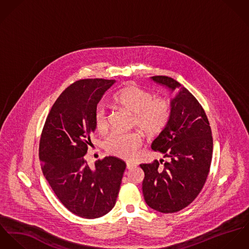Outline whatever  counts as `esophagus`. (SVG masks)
<instances>
[{"label":"esophagus","mask_w":249,"mask_h":249,"mask_svg":"<svg viewBox=\"0 0 249 249\" xmlns=\"http://www.w3.org/2000/svg\"><path fill=\"white\" fill-rule=\"evenodd\" d=\"M126 164H127V168L128 169H132V168H134L136 166L134 163H131V162H127Z\"/></svg>","instance_id":"obj_1"}]
</instances>
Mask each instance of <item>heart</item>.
<instances>
[{
    "label": "heart",
    "mask_w": 249,
    "mask_h": 249,
    "mask_svg": "<svg viewBox=\"0 0 249 249\" xmlns=\"http://www.w3.org/2000/svg\"><path fill=\"white\" fill-rule=\"evenodd\" d=\"M114 106L133 114V125L146 136L156 137L165 130L171 118L170 103L154 95L136 84H128L118 89L111 97ZM96 131L105 135L109 130V117L103 107L94 112ZM143 138L139 132L127 134L115 133L106 141V149L112 156L132 160L142 146Z\"/></svg>",
    "instance_id": "1"
}]
</instances>
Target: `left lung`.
Masks as SVG:
<instances>
[{"label":"left lung","mask_w":249,"mask_h":249,"mask_svg":"<svg viewBox=\"0 0 249 249\" xmlns=\"http://www.w3.org/2000/svg\"><path fill=\"white\" fill-rule=\"evenodd\" d=\"M152 79L175 90L180 84L157 75ZM169 161L142 163V192L146 203L161 213H175L188 206L200 193L209 174L213 138L205 111L193 94L180 88L171 101V118L152 143Z\"/></svg>","instance_id":"obj_1"}]
</instances>
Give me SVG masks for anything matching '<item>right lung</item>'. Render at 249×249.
<instances>
[{
  "instance_id": "add662e5",
  "label": "right lung",
  "mask_w": 249,
  "mask_h": 249,
  "mask_svg": "<svg viewBox=\"0 0 249 249\" xmlns=\"http://www.w3.org/2000/svg\"><path fill=\"white\" fill-rule=\"evenodd\" d=\"M114 80L81 79L56 99L39 144L42 170L62 204L76 216L96 219L113 208L126 163L106 157L89 166L85 160L94 133V112Z\"/></svg>"
}]
</instances>
